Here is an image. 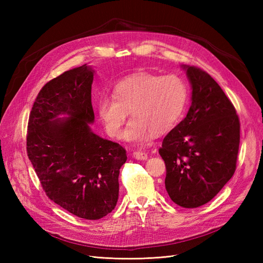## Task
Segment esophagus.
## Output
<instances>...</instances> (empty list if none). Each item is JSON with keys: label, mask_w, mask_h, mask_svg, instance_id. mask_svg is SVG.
<instances>
[{"label": "esophagus", "mask_w": 263, "mask_h": 263, "mask_svg": "<svg viewBox=\"0 0 263 263\" xmlns=\"http://www.w3.org/2000/svg\"><path fill=\"white\" fill-rule=\"evenodd\" d=\"M133 158L137 159V160H147L148 155L146 153H142V151H134Z\"/></svg>", "instance_id": "esophagus-1"}]
</instances>
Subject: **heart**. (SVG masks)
I'll return each mask as SVG.
<instances>
[{"mask_svg":"<svg viewBox=\"0 0 263 263\" xmlns=\"http://www.w3.org/2000/svg\"><path fill=\"white\" fill-rule=\"evenodd\" d=\"M187 101L186 86L176 76L134 74L118 82L113 97H102L98 113L110 137H118L128 112L133 118L122 134L129 142H144L178 123Z\"/></svg>","mask_w":263,"mask_h":263,"instance_id":"heart-1","label":"heart"}]
</instances>
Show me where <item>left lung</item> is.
Masks as SVG:
<instances>
[{
  "mask_svg": "<svg viewBox=\"0 0 263 263\" xmlns=\"http://www.w3.org/2000/svg\"><path fill=\"white\" fill-rule=\"evenodd\" d=\"M191 84V106L166 135L159 154L166 168L165 190L185 209L210 202L232 179L240 124L232 102L205 71L182 65Z\"/></svg>",
  "mask_w": 263,
  "mask_h": 263,
  "instance_id": "8db88e82",
  "label": "left lung"
}]
</instances>
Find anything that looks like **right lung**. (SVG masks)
I'll use <instances>...</instances> for the list:
<instances>
[{"mask_svg":"<svg viewBox=\"0 0 263 263\" xmlns=\"http://www.w3.org/2000/svg\"><path fill=\"white\" fill-rule=\"evenodd\" d=\"M95 71L83 65L44 85L29 115L27 155L51 201L84 219H100L118 200L126 150L91 124Z\"/></svg>","mask_w":263,"mask_h":263,"instance_id":"add662e5","label":"right lung"}]
</instances>
